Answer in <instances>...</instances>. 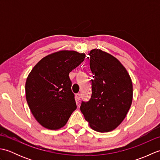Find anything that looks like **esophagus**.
I'll use <instances>...</instances> for the list:
<instances>
[{"instance_id":"obj_1","label":"esophagus","mask_w":160,"mask_h":160,"mask_svg":"<svg viewBox=\"0 0 160 160\" xmlns=\"http://www.w3.org/2000/svg\"><path fill=\"white\" fill-rule=\"evenodd\" d=\"M76 100L77 101H79L80 99V93H78L76 94Z\"/></svg>"}]
</instances>
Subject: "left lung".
<instances>
[{"label": "left lung", "mask_w": 160, "mask_h": 160, "mask_svg": "<svg viewBox=\"0 0 160 160\" xmlns=\"http://www.w3.org/2000/svg\"><path fill=\"white\" fill-rule=\"evenodd\" d=\"M92 93L82 101L80 111L90 127L98 132L113 130L124 120L132 99V84L124 66L111 54L93 49L89 54Z\"/></svg>", "instance_id": "left-lung-1"}]
</instances>
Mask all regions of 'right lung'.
<instances>
[{"instance_id": "add662e5", "label": "right lung", "mask_w": 160, "mask_h": 160, "mask_svg": "<svg viewBox=\"0 0 160 160\" xmlns=\"http://www.w3.org/2000/svg\"><path fill=\"white\" fill-rule=\"evenodd\" d=\"M85 56L74 51H60L43 58L29 74L25 84L27 102L42 127L60 128L76 109L69 74Z\"/></svg>"}]
</instances>
